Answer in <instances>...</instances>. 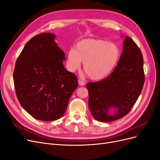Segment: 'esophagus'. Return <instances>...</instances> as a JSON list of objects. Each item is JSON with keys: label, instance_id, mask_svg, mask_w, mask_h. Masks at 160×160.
<instances>
[{"label": "esophagus", "instance_id": "esophagus-1", "mask_svg": "<svg viewBox=\"0 0 160 160\" xmlns=\"http://www.w3.org/2000/svg\"><path fill=\"white\" fill-rule=\"evenodd\" d=\"M78 83H79V85H80V86H83L84 85H85V82L83 81V80H81V79H78Z\"/></svg>", "mask_w": 160, "mask_h": 160}]
</instances>
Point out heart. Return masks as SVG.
<instances>
[{
  "instance_id": "heart-1",
  "label": "heart",
  "mask_w": 160,
  "mask_h": 160,
  "mask_svg": "<svg viewBox=\"0 0 160 160\" xmlns=\"http://www.w3.org/2000/svg\"><path fill=\"white\" fill-rule=\"evenodd\" d=\"M120 57L118 47L102 39L88 38L77 42L76 50L67 52V65L69 71L79 69L81 62L83 70L90 79L100 80L109 75L117 65Z\"/></svg>"
}]
</instances>
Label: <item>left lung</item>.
<instances>
[{"label": "left lung", "mask_w": 160, "mask_h": 160, "mask_svg": "<svg viewBox=\"0 0 160 160\" xmlns=\"http://www.w3.org/2000/svg\"><path fill=\"white\" fill-rule=\"evenodd\" d=\"M144 81L142 53L132 38L126 36L123 52L113 71L103 80L87 84L92 116L102 122L123 118L141 94ZM113 108L114 113L111 114Z\"/></svg>", "instance_id": "left-lung-1"}]
</instances>
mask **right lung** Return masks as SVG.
Returning <instances> with one entry per match:
<instances>
[{
  "label": "right lung",
  "instance_id": "1",
  "mask_svg": "<svg viewBox=\"0 0 160 160\" xmlns=\"http://www.w3.org/2000/svg\"><path fill=\"white\" fill-rule=\"evenodd\" d=\"M44 32L33 37L16 61L13 80L21 105L37 119L50 122L61 118L72 93L78 86L77 76L63 65L65 54Z\"/></svg>",
  "mask_w": 160,
  "mask_h": 160
}]
</instances>
